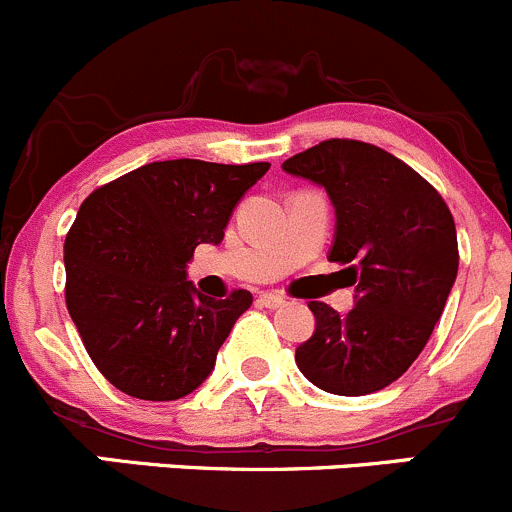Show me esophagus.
I'll use <instances>...</instances> for the list:
<instances>
[{
  "label": "esophagus",
  "instance_id": "esophagus-1",
  "mask_svg": "<svg viewBox=\"0 0 512 512\" xmlns=\"http://www.w3.org/2000/svg\"><path fill=\"white\" fill-rule=\"evenodd\" d=\"M257 302H260L262 307H267V309H277V307H282V304H285V299H282L280 294H275V292H262Z\"/></svg>",
  "mask_w": 512,
  "mask_h": 512
}]
</instances>
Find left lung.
I'll return each mask as SVG.
<instances>
[{
  "instance_id": "left-lung-1",
  "label": "left lung",
  "mask_w": 512,
  "mask_h": 512,
  "mask_svg": "<svg viewBox=\"0 0 512 512\" xmlns=\"http://www.w3.org/2000/svg\"><path fill=\"white\" fill-rule=\"evenodd\" d=\"M327 190L329 262L349 265L354 309L312 302L314 334L299 371L317 389L364 396L399 379L426 347L458 275L456 223L431 183L371 143L332 138L282 163Z\"/></svg>"
}]
</instances>
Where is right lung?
<instances>
[{
	"label": "right lung",
	"instance_id": "1",
	"mask_svg": "<svg viewBox=\"0 0 512 512\" xmlns=\"http://www.w3.org/2000/svg\"><path fill=\"white\" fill-rule=\"evenodd\" d=\"M270 163L158 160L94 190L64 242L66 307L86 352L123 394L175 401L215 369L247 289L205 297L188 280L198 245H220Z\"/></svg>",
	"mask_w": 512,
	"mask_h": 512
}]
</instances>
